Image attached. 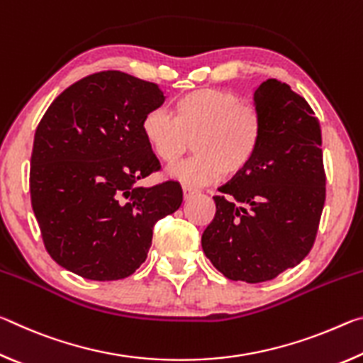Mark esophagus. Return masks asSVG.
Segmentation results:
<instances>
[{"label": "esophagus", "instance_id": "34e87169", "mask_svg": "<svg viewBox=\"0 0 363 363\" xmlns=\"http://www.w3.org/2000/svg\"><path fill=\"white\" fill-rule=\"evenodd\" d=\"M182 194H184V200H189V199H192V196L196 195L199 192H196V190H194V189L184 187V189H182Z\"/></svg>", "mask_w": 363, "mask_h": 363}]
</instances>
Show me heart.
<instances>
[{"label":"heart","mask_w":363,"mask_h":363,"mask_svg":"<svg viewBox=\"0 0 363 363\" xmlns=\"http://www.w3.org/2000/svg\"><path fill=\"white\" fill-rule=\"evenodd\" d=\"M144 139L163 163H174L190 149L194 157L168 169L186 186H206L220 176H235L259 149L262 115L255 104L224 89L203 88L182 96L176 113L155 107L140 123Z\"/></svg>","instance_id":"b5f03b06"}]
</instances>
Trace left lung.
I'll use <instances>...</instances> for the list:
<instances>
[{
    "label": "left lung",
    "mask_w": 363,
    "mask_h": 363,
    "mask_svg": "<svg viewBox=\"0 0 363 363\" xmlns=\"http://www.w3.org/2000/svg\"><path fill=\"white\" fill-rule=\"evenodd\" d=\"M262 138L242 173L219 187L201 235L224 277L259 284L298 266L314 245L325 205L320 123L286 83L269 78L255 91Z\"/></svg>",
    "instance_id": "8db88e82"
}]
</instances>
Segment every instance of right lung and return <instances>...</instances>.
<instances>
[{
	"label": "right lung",
	"mask_w": 363,
	"mask_h": 363,
	"mask_svg": "<svg viewBox=\"0 0 363 363\" xmlns=\"http://www.w3.org/2000/svg\"><path fill=\"white\" fill-rule=\"evenodd\" d=\"M164 102L155 83L107 70L69 86L35 133L30 195L48 253L89 280H120L145 261L153 225L182 203L174 181L140 187L160 162L140 123Z\"/></svg>",
	"instance_id": "obj_1"
}]
</instances>
